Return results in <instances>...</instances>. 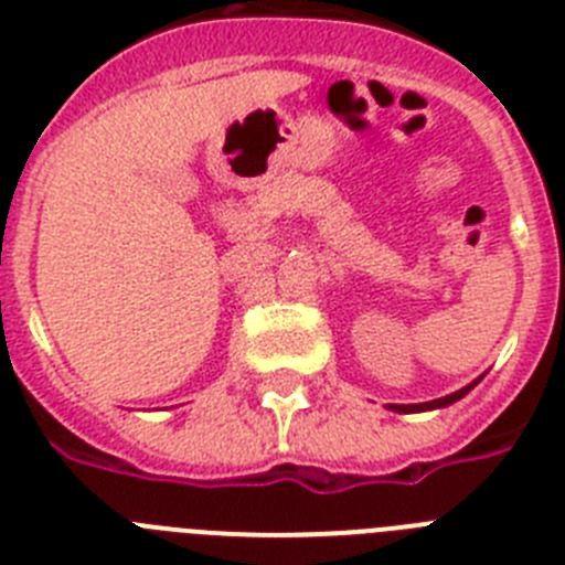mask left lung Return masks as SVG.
Returning <instances> with one entry per match:
<instances>
[{
  "label": "left lung",
  "mask_w": 565,
  "mask_h": 565,
  "mask_svg": "<svg viewBox=\"0 0 565 565\" xmlns=\"http://www.w3.org/2000/svg\"><path fill=\"white\" fill-rule=\"evenodd\" d=\"M472 387H476V382L467 384V387H461V391L450 393V396L436 398V402H424V404H393V411H398V413H418V411H433V407H447V404H452V402H458V398L467 396V393L472 391Z\"/></svg>",
  "instance_id": "8db88e82"
}]
</instances>
